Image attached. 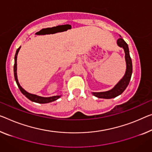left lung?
Returning a JSON list of instances; mask_svg holds the SVG:
<instances>
[{
	"instance_id": "obj_1",
	"label": "left lung",
	"mask_w": 152,
	"mask_h": 152,
	"mask_svg": "<svg viewBox=\"0 0 152 152\" xmlns=\"http://www.w3.org/2000/svg\"><path fill=\"white\" fill-rule=\"evenodd\" d=\"M117 43H118L119 46L121 47V48H123L124 50L125 59L126 62V73L124 77L119 81V83L112 90L103 92L92 93L93 95H94L95 96L98 98H100V99H113V98H115L120 95L126 90V88H127L128 85L129 84L130 79H131L132 73V64L131 58L130 56L129 49H128V44L126 43L122 38L118 39Z\"/></svg>"
}]
</instances>
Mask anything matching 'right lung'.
Wrapping results in <instances>:
<instances>
[{
    "label": "right lung",
    "mask_w": 152,
    "mask_h": 152,
    "mask_svg": "<svg viewBox=\"0 0 152 152\" xmlns=\"http://www.w3.org/2000/svg\"><path fill=\"white\" fill-rule=\"evenodd\" d=\"M20 48L21 47H20V48L17 50V51H16V53L15 55V63H14L13 71H14V77H15V81H16V83H17V85L18 86V88H19L20 90L21 91V92H22L26 97L28 98L29 100H31V101L38 102V103H41V104L48 103V102L55 101V100H56L57 99H59V98L60 97V96H52V97H41V96H39L35 95V94H30V93L27 92L26 91L24 90L22 87H21V86L20 85L19 82H18V77H17V56H18V52H19Z\"/></svg>",
    "instance_id": "obj_1"
}]
</instances>
